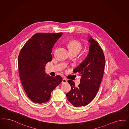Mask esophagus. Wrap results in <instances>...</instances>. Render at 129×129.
I'll use <instances>...</instances> for the list:
<instances>
[{"mask_svg":"<svg viewBox=\"0 0 129 129\" xmlns=\"http://www.w3.org/2000/svg\"><path fill=\"white\" fill-rule=\"evenodd\" d=\"M67 79H66V78H63L62 83H67Z\"/></svg>","mask_w":129,"mask_h":129,"instance_id":"esophagus-1","label":"esophagus"}]
</instances>
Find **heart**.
Masks as SVG:
<instances>
[{
  "mask_svg": "<svg viewBox=\"0 0 129 129\" xmlns=\"http://www.w3.org/2000/svg\"><path fill=\"white\" fill-rule=\"evenodd\" d=\"M68 46L70 51L79 52L82 49V44L76 40H72L68 42Z\"/></svg>",
  "mask_w": 129,
  "mask_h": 129,
  "instance_id": "b5f03b06",
  "label": "heart"
}]
</instances>
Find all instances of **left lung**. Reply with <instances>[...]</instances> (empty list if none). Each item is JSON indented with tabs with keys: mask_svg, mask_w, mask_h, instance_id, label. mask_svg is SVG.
Here are the masks:
<instances>
[{
	"mask_svg": "<svg viewBox=\"0 0 129 129\" xmlns=\"http://www.w3.org/2000/svg\"><path fill=\"white\" fill-rule=\"evenodd\" d=\"M87 38L90 44L89 53L73 70L75 74L81 75L80 83L75 87L72 80L68 81L71 90L66 94L67 99L75 107L87 105L95 98L104 73L105 60L103 51L92 37L88 36Z\"/></svg>",
	"mask_w": 129,
	"mask_h": 129,
	"instance_id": "1",
	"label": "left lung"
}]
</instances>
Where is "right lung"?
I'll list each match as a JSON object with an SVG mask.
<instances>
[{"instance_id": "1", "label": "right lung", "mask_w": 129, "mask_h": 129, "mask_svg": "<svg viewBox=\"0 0 129 129\" xmlns=\"http://www.w3.org/2000/svg\"><path fill=\"white\" fill-rule=\"evenodd\" d=\"M62 33H38L22 48L18 58L21 83L28 97L42 104L50 99L51 92L62 82L60 75L50 76L45 72L46 64L52 60V48Z\"/></svg>"}]
</instances>
